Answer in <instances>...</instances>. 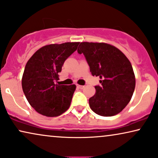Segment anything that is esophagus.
<instances>
[{
    "label": "esophagus",
    "mask_w": 158,
    "mask_h": 158,
    "mask_svg": "<svg viewBox=\"0 0 158 158\" xmlns=\"http://www.w3.org/2000/svg\"><path fill=\"white\" fill-rule=\"evenodd\" d=\"M77 87L78 88H79V89H83V88H84V87H85V86H82V85H78L77 86Z\"/></svg>",
    "instance_id": "esophagus-1"
}]
</instances>
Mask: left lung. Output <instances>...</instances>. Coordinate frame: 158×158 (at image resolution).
I'll return each mask as SVG.
<instances>
[{
  "label": "left lung",
  "mask_w": 158,
  "mask_h": 158,
  "mask_svg": "<svg viewBox=\"0 0 158 158\" xmlns=\"http://www.w3.org/2000/svg\"><path fill=\"white\" fill-rule=\"evenodd\" d=\"M77 52L84 54L92 75L102 79L89 98L90 108L102 116L119 113L130 102L135 89V76L129 59L107 43H81Z\"/></svg>",
  "instance_id": "8db88e82"
}]
</instances>
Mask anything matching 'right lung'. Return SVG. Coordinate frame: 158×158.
<instances>
[{
  "mask_svg": "<svg viewBox=\"0 0 158 158\" xmlns=\"http://www.w3.org/2000/svg\"><path fill=\"white\" fill-rule=\"evenodd\" d=\"M79 43L52 44L40 48L27 61L23 73V92L40 114L56 117L68 110L76 85H59L58 73Z\"/></svg>",
  "mask_w": 158,
  "mask_h": 158,
  "instance_id": "obj_1",
  "label": "right lung"
}]
</instances>
